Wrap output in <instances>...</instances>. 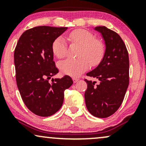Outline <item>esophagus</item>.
I'll return each instance as SVG.
<instances>
[{"label": "esophagus", "instance_id": "34e87169", "mask_svg": "<svg viewBox=\"0 0 146 146\" xmlns=\"http://www.w3.org/2000/svg\"><path fill=\"white\" fill-rule=\"evenodd\" d=\"M73 82H74V83H76V82H78L79 80H78V78H73Z\"/></svg>", "mask_w": 146, "mask_h": 146}]
</instances>
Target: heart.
Here are the masks:
<instances>
[{
    "label": "heart",
    "mask_w": 146,
    "mask_h": 146,
    "mask_svg": "<svg viewBox=\"0 0 146 146\" xmlns=\"http://www.w3.org/2000/svg\"><path fill=\"white\" fill-rule=\"evenodd\" d=\"M72 44L81 46L78 53L80 58H67L60 62L58 67L64 74L78 77L89 68V62L95 65L101 61L104 55L105 48L101 41L95 39L93 33L84 29H76L68 36ZM52 51L58 58H62L67 53V44L62 36H59L52 44Z\"/></svg>",
    "instance_id": "heart-1"
}]
</instances>
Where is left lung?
Segmentation results:
<instances>
[{
    "mask_svg": "<svg viewBox=\"0 0 146 146\" xmlns=\"http://www.w3.org/2000/svg\"><path fill=\"white\" fill-rule=\"evenodd\" d=\"M95 30L102 34L106 50L101 62L86 75L98 79L87 83L84 98L86 108L93 116L106 118L118 110L123 102L129 84V58L126 46L119 35L100 26Z\"/></svg>",
    "mask_w": 146,
    "mask_h": 146,
    "instance_id": "8db88e82",
    "label": "left lung"
}]
</instances>
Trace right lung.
I'll return each mask as SVG.
<instances>
[{
  "label": "right lung",
  "mask_w": 146,
  "mask_h": 146,
  "mask_svg": "<svg viewBox=\"0 0 146 146\" xmlns=\"http://www.w3.org/2000/svg\"><path fill=\"white\" fill-rule=\"evenodd\" d=\"M67 27L39 26L25 31L14 51L16 84L28 109L40 117L60 110L64 90L73 84L68 75L52 78L58 73L53 61L52 44Z\"/></svg>",
  "instance_id": "1"
}]
</instances>
